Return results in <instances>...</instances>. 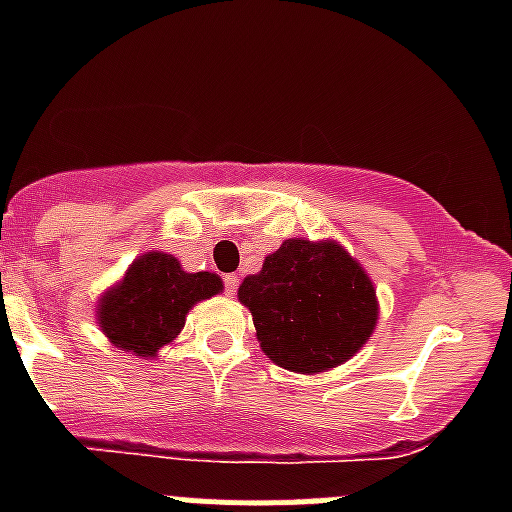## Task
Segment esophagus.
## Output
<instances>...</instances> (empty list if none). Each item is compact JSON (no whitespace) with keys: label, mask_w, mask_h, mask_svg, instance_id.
Segmentation results:
<instances>
[{"label":"esophagus","mask_w":512,"mask_h":512,"mask_svg":"<svg viewBox=\"0 0 512 512\" xmlns=\"http://www.w3.org/2000/svg\"><path fill=\"white\" fill-rule=\"evenodd\" d=\"M237 285H240L237 275H225V292L227 294H235L237 292Z\"/></svg>","instance_id":"esophagus-1"}]
</instances>
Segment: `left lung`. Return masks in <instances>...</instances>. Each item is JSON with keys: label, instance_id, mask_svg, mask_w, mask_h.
Wrapping results in <instances>:
<instances>
[{"label": "left lung", "instance_id": "1", "mask_svg": "<svg viewBox=\"0 0 512 512\" xmlns=\"http://www.w3.org/2000/svg\"><path fill=\"white\" fill-rule=\"evenodd\" d=\"M272 364L294 374L342 366L379 322L376 287L337 240L289 237L237 287Z\"/></svg>", "mask_w": 512, "mask_h": 512}]
</instances>
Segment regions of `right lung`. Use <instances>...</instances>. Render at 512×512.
Wrapping results in <instances>:
<instances>
[{"mask_svg": "<svg viewBox=\"0 0 512 512\" xmlns=\"http://www.w3.org/2000/svg\"><path fill=\"white\" fill-rule=\"evenodd\" d=\"M220 292L215 272H185L168 252L148 250L98 297L96 324L116 349L153 359L178 339L190 309Z\"/></svg>", "mask_w": 512, "mask_h": 512, "instance_id": "add662e5", "label": "right lung"}]
</instances>
